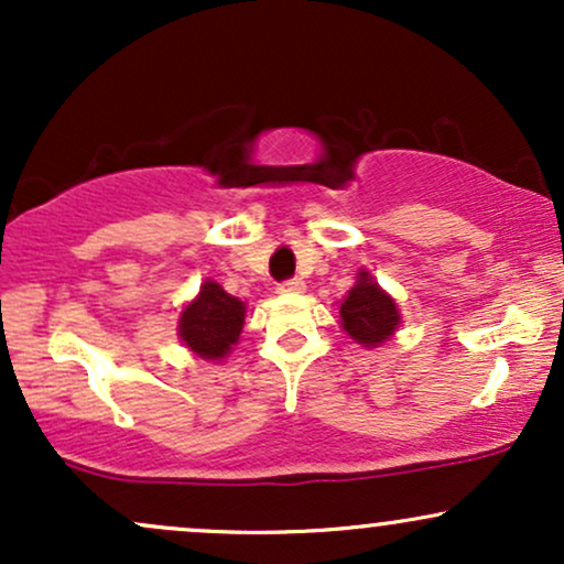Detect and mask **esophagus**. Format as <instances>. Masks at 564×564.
I'll return each mask as SVG.
<instances>
[{
  "label": "esophagus",
  "mask_w": 564,
  "mask_h": 564,
  "mask_svg": "<svg viewBox=\"0 0 564 564\" xmlns=\"http://www.w3.org/2000/svg\"><path fill=\"white\" fill-rule=\"evenodd\" d=\"M302 291H304V283L300 278H291V281L278 283V294H302Z\"/></svg>",
  "instance_id": "1"
}]
</instances>
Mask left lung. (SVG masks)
I'll list each match as a JSON object with an SVG mask.
<instances>
[{
  "mask_svg": "<svg viewBox=\"0 0 564 564\" xmlns=\"http://www.w3.org/2000/svg\"><path fill=\"white\" fill-rule=\"evenodd\" d=\"M400 307L366 268L358 270L352 289L339 302V326L355 345L377 349L400 328Z\"/></svg>",
  "mask_w": 564,
  "mask_h": 564,
  "instance_id": "1",
  "label": "left lung"
}]
</instances>
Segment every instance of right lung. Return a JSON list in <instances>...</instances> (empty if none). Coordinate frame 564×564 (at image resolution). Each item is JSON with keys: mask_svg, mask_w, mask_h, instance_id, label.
Returning <instances> with one entry per match:
<instances>
[{"mask_svg": "<svg viewBox=\"0 0 564 564\" xmlns=\"http://www.w3.org/2000/svg\"><path fill=\"white\" fill-rule=\"evenodd\" d=\"M246 323V302L206 278L198 294L183 304L177 318L180 341L200 360H225L238 345Z\"/></svg>", "mask_w": 564, "mask_h": 564, "instance_id": "add662e5", "label": "right lung"}]
</instances>
